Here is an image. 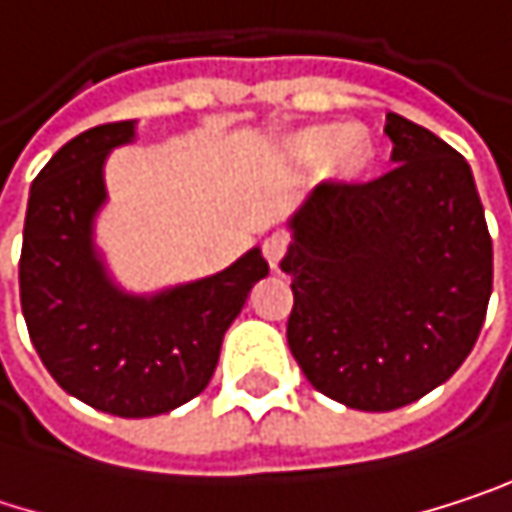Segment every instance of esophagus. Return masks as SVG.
Returning <instances> with one entry per match:
<instances>
[{
	"label": "esophagus",
	"instance_id": "obj_1",
	"mask_svg": "<svg viewBox=\"0 0 512 512\" xmlns=\"http://www.w3.org/2000/svg\"><path fill=\"white\" fill-rule=\"evenodd\" d=\"M287 237L284 234H272V237H266L263 240V257H266V263L272 266V269H278V263H281V257L287 252Z\"/></svg>",
	"mask_w": 512,
	"mask_h": 512
}]
</instances>
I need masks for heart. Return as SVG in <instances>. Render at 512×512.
<instances>
[{
  "label": "heart",
  "mask_w": 512,
  "mask_h": 512,
  "mask_svg": "<svg viewBox=\"0 0 512 512\" xmlns=\"http://www.w3.org/2000/svg\"><path fill=\"white\" fill-rule=\"evenodd\" d=\"M287 154L299 165H314L326 159V177L332 183H356L376 159L367 130L338 124H320L293 133L287 142Z\"/></svg>",
  "instance_id": "b5f03b06"
}]
</instances>
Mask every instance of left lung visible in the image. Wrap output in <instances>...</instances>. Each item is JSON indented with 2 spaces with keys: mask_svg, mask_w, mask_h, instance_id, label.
<instances>
[{
  "mask_svg": "<svg viewBox=\"0 0 512 512\" xmlns=\"http://www.w3.org/2000/svg\"><path fill=\"white\" fill-rule=\"evenodd\" d=\"M394 168L320 183L287 219V344L326 397L391 412L448 382L492 296V240L468 162L430 130L385 115Z\"/></svg>",
  "mask_w": 512,
  "mask_h": 512,
  "instance_id": "1",
  "label": "left lung"
}]
</instances>
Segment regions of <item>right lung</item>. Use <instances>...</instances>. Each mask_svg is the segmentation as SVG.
<instances>
[{
    "label": "right lung",
    "mask_w": 512,
    "mask_h": 512,
    "mask_svg": "<svg viewBox=\"0 0 512 512\" xmlns=\"http://www.w3.org/2000/svg\"><path fill=\"white\" fill-rule=\"evenodd\" d=\"M133 139L136 121L91 127L41 168L23 228L20 305L38 356L70 397L118 418H154L207 388L228 326L269 266L249 249L198 281L124 290L94 222L109 201L106 159Z\"/></svg>",
    "instance_id": "obj_1"
}]
</instances>
